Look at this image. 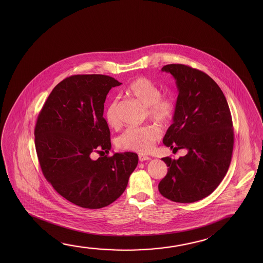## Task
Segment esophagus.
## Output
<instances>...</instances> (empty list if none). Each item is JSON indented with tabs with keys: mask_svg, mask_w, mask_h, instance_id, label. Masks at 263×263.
<instances>
[{
	"mask_svg": "<svg viewBox=\"0 0 263 263\" xmlns=\"http://www.w3.org/2000/svg\"><path fill=\"white\" fill-rule=\"evenodd\" d=\"M138 159L139 160L142 162V161H145V160H149L151 159V157H147L146 155H139L138 156Z\"/></svg>",
	"mask_w": 263,
	"mask_h": 263,
	"instance_id": "esophagus-1",
	"label": "esophagus"
}]
</instances>
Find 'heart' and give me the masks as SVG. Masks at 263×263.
<instances>
[{"label": "heart", "mask_w": 263, "mask_h": 263, "mask_svg": "<svg viewBox=\"0 0 263 263\" xmlns=\"http://www.w3.org/2000/svg\"><path fill=\"white\" fill-rule=\"evenodd\" d=\"M124 92L146 106L147 117L159 125H168L174 118L176 112L175 101L170 95H160L159 87L149 79H136L126 87ZM119 104V100L116 98L109 104L105 111V119L112 128H117L121 125ZM160 137L161 129L157 125L133 126L118 137L117 146L122 149L145 154L153 149Z\"/></svg>", "instance_id": "obj_1"}]
</instances>
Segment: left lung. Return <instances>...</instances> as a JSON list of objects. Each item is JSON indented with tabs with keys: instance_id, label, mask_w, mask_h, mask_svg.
I'll return each instance as SVG.
<instances>
[{
	"instance_id": "1",
	"label": "left lung",
	"mask_w": 263,
	"mask_h": 263,
	"mask_svg": "<svg viewBox=\"0 0 263 263\" xmlns=\"http://www.w3.org/2000/svg\"><path fill=\"white\" fill-rule=\"evenodd\" d=\"M161 70L173 75L179 90L164 145L188 153L178 159L162 158L168 168L159 193L173 202H196L211 194L228 173L234 146L231 112L220 87L202 70L183 64Z\"/></svg>"
}]
</instances>
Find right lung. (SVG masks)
Instances as JSON below:
<instances>
[{
	"mask_svg": "<svg viewBox=\"0 0 263 263\" xmlns=\"http://www.w3.org/2000/svg\"><path fill=\"white\" fill-rule=\"evenodd\" d=\"M121 84L102 74L69 76L52 90L37 117L35 151L44 176L78 206L111 204L125 192L138 165L133 152L108 156L111 140L103 117L104 102L109 90ZM95 152L100 154L95 161Z\"/></svg>",
	"mask_w": 263,
	"mask_h": 263,
	"instance_id": "add662e5",
	"label": "right lung"
}]
</instances>
